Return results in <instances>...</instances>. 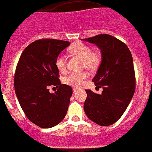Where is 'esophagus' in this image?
<instances>
[{"label":"esophagus","mask_w":152,"mask_h":152,"mask_svg":"<svg viewBox=\"0 0 152 152\" xmlns=\"http://www.w3.org/2000/svg\"><path fill=\"white\" fill-rule=\"evenodd\" d=\"M78 90H79V89L76 88V87H73V93H76V92H77Z\"/></svg>","instance_id":"34e87169"}]
</instances>
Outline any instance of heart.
<instances>
[{"instance_id":"obj_1","label":"heart","mask_w":152,"mask_h":152,"mask_svg":"<svg viewBox=\"0 0 152 152\" xmlns=\"http://www.w3.org/2000/svg\"><path fill=\"white\" fill-rule=\"evenodd\" d=\"M70 52L81 57L83 61V65L89 70H94L99 67L101 62L100 55L92 50L91 47L83 42H78L73 44L70 48ZM56 68L60 72L66 70V59L62 54L58 55L55 60ZM88 78V73L86 72H72L64 79L65 83L74 87H80Z\"/></svg>"}]
</instances>
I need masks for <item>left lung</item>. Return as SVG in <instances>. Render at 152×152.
I'll return each mask as SVG.
<instances>
[{
	"label": "left lung",
	"instance_id": "1",
	"mask_svg": "<svg viewBox=\"0 0 152 152\" xmlns=\"http://www.w3.org/2000/svg\"><path fill=\"white\" fill-rule=\"evenodd\" d=\"M102 52V62L93 81L103 88L102 94L85 90L84 110L89 119L102 126L115 123L129 104L135 90L132 53L125 43L109 34L82 39Z\"/></svg>",
	"mask_w": 152,
	"mask_h": 152
}]
</instances>
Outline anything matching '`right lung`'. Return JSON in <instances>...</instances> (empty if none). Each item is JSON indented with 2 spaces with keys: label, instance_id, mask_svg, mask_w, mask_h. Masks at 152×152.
<instances>
[{
  "label": "right lung",
  "instance_id": "right-lung-1",
  "mask_svg": "<svg viewBox=\"0 0 152 152\" xmlns=\"http://www.w3.org/2000/svg\"><path fill=\"white\" fill-rule=\"evenodd\" d=\"M69 45L59 39H37L24 49L17 65L14 85L18 102L28 120L41 128L55 126L67 114L73 90L61 84L55 60ZM50 86L58 90L50 94Z\"/></svg>",
  "mask_w": 152,
  "mask_h": 152
}]
</instances>
